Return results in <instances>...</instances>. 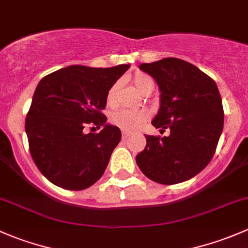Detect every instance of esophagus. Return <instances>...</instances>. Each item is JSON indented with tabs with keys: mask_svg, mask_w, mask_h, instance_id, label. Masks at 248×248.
Wrapping results in <instances>:
<instances>
[{
	"mask_svg": "<svg viewBox=\"0 0 248 248\" xmlns=\"http://www.w3.org/2000/svg\"><path fill=\"white\" fill-rule=\"evenodd\" d=\"M129 136H131V134H129L128 132H124V131L122 132V139H124V140H126L127 138H128Z\"/></svg>",
	"mask_w": 248,
	"mask_h": 248,
	"instance_id": "34e87169",
	"label": "esophagus"
}]
</instances>
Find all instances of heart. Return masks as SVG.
<instances>
[{
	"label": "heart",
	"mask_w": 248,
	"mask_h": 248,
	"mask_svg": "<svg viewBox=\"0 0 248 248\" xmlns=\"http://www.w3.org/2000/svg\"><path fill=\"white\" fill-rule=\"evenodd\" d=\"M133 81L136 86L138 87L140 92L144 91L149 85L154 84L152 79L146 74L138 73L133 78ZM119 89V82H115L109 89L107 93V103L109 106H114L115 99H116V92ZM149 119V114L142 110H117L110 117V121L114 126L119 127L120 129L124 132H136L138 131L140 127L145 124V121Z\"/></svg>",
	"instance_id": "obj_1"
}]
</instances>
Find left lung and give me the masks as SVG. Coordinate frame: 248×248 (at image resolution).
I'll return each instance as SVG.
<instances>
[{
	"label": "left lung",
	"mask_w": 248,
	"mask_h": 248,
	"mask_svg": "<svg viewBox=\"0 0 248 248\" xmlns=\"http://www.w3.org/2000/svg\"><path fill=\"white\" fill-rule=\"evenodd\" d=\"M139 68L158 85L159 109L152 124L168 137L145 136L136 161L146 177L162 185L187 181L210 163L223 131V107L216 82L184 60L166 57Z\"/></svg>",
	"instance_id": "obj_1"
}]
</instances>
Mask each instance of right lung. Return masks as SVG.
I'll return each instance as SVG.
<instances>
[{"label": "right lung", "instance_id": "add662e5", "mask_svg": "<svg viewBox=\"0 0 248 248\" xmlns=\"http://www.w3.org/2000/svg\"><path fill=\"white\" fill-rule=\"evenodd\" d=\"M129 64L110 68L74 64L44 77L37 85L25 131L30 152L42 174L56 186L81 191L98 181L121 140L107 124V93ZM93 123L99 134L83 133Z\"/></svg>", "mask_w": 248, "mask_h": 248}]
</instances>
